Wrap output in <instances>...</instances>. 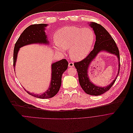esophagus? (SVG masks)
<instances>
[{
    "mask_svg": "<svg viewBox=\"0 0 133 133\" xmlns=\"http://www.w3.org/2000/svg\"><path fill=\"white\" fill-rule=\"evenodd\" d=\"M69 67H73L74 66L73 62H70V63H69Z\"/></svg>",
    "mask_w": 133,
    "mask_h": 133,
    "instance_id": "34e87169",
    "label": "esophagus"
}]
</instances>
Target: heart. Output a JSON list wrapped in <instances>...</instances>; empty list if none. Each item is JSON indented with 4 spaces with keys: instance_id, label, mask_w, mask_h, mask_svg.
<instances>
[{
    "instance_id": "b5f03b06",
    "label": "heart",
    "mask_w": 133,
    "mask_h": 133,
    "mask_svg": "<svg viewBox=\"0 0 133 133\" xmlns=\"http://www.w3.org/2000/svg\"><path fill=\"white\" fill-rule=\"evenodd\" d=\"M55 39L53 46L57 51L64 53L69 49L71 57L78 60L89 54L95 41V34L90 28L66 26L56 32Z\"/></svg>"
}]
</instances>
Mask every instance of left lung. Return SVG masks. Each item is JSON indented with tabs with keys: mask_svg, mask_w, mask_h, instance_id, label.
<instances>
[{
	"mask_svg": "<svg viewBox=\"0 0 133 133\" xmlns=\"http://www.w3.org/2000/svg\"><path fill=\"white\" fill-rule=\"evenodd\" d=\"M90 25L93 28L96 36V41L93 50L83 60L74 63L76 69L78 81L82 89L88 94L97 96L109 91L115 83L120 69V57L118 48L113 38L102 25L95 22H91ZM104 50L116 55L119 59V72L114 81L106 87L96 86L90 81L87 70L90 63L95 58L99 52Z\"/></svg>",
	"mask_w": 133,
	"mask_h": 133,
	"instance_id": "obj_1",
	"label": "left lung"
}]
</instances>
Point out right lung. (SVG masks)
<instances>
[{"instance_id": "add662e5", "label": "right lung", "mask_w": 133, "mask_h": 133, "mask_svg": "<svg viewBox=\"0 0 133 133\" xmlns=\"http://www.w3.org/2000/svg\"><path fill=\"white\" fill-rule=\"evenodd\" d=\"M48 24L44 23L35 24L28 26L21 34L15 43L14 50V67L15 68L19 49L23 46L33 44H49L47 36L44 32ZM68 62L66 59L52 63L51 66V81L48 90L42 94H34L24 90L29 94L40 98H49L54 97L59 92L61 85L62 74L67 69Z\"/></svg>"}]
</instances>
